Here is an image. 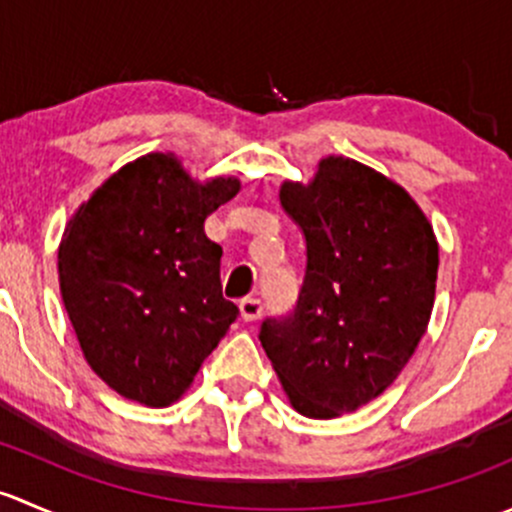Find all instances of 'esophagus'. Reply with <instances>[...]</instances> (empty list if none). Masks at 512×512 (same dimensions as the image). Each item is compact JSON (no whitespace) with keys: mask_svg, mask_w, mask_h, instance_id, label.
I'll return each instance as SVG.
<instances>
[{"mask_svg":"<svg viewBox=\"0 0 512 512\" xmlns=\"http://www.w3.org/2000/svg\"><path fill=\"white\" fill-rule=\"evenodd\" d=\"M262 312H265V304H262V299L245 297L240 302V314L245 322H255V319L262 317Z\"/></svg>","mask_w":512,"mask_h":512,"instance_id":"34e87169","label":"esophagus"}]
</instances>
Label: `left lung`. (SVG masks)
<instances>
[{"instance_id":"8db88e82","label":"left lung","mask_w":512,"mask_h":512,"mask_svg":"<svg viewBox=\"0 0 512 512\" xmlns=\"http://www.w3.org/2000/svg\"><path fill=\"white\" fill-rule=\"evenodd\" d=\"M280 203L307 265L292 312L262 322V349L299 414H349L394 384L426 332L436 237L404 188L349 158L285 183Z\"/></svg>"}]
</instances>
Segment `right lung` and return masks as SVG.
Returning <instances> with one entry per match:
<instances>
[{"mask_svg": "<svg viewBox=\"0 0 512 512\" xmlns=\"http://www.w3.org/2000/svg\"><path fill=\"white\" fill-rule=\"evenodd\" d=\"M240 190L200 185L151 153L106 180L71 218L59 247L61 299L91 369L126 399H180L235 322L223 297V247L205 218Z\"/></svg>", "mask_w": 512, "mask_h": 512, "instance_id": "obj_1", "label": "right lung"}]
</instances>
